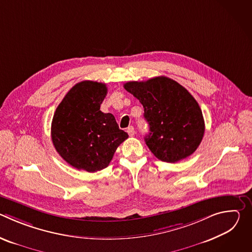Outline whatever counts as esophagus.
<instances>
[{
    "label": "esophagus",
    "instance_id": "obj_1",
    "mask_svg": "<svg viewBox=\"0 0 252 252\" xmlns=\"http://www.w3.org/2000/svg\"><path fill=\"white\" fill-rule=\"evenodd\" d=\"M126 132L128 133V135L129 136H133L134 135V132H135V130H134V127L133 126H128L127 127V129H126Z\"/></svg>",
    "mask_w": 252,
    "mask_h": 252
}]
</instances>
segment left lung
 Returning a JSON list of instances; mask_svg holds the SVG:
<instances>
[{"instance_id": "8db88e82", "label": "left lung", "mask_w": 252, "mask_h": 252, "mask_svg": "<svg viewBox=\"0 0 252 252\" xmlns=\"http://www.w3.org/2000/svg\"><path fill=\"white\" fill-rule=\"evenodd\" d=\"M124 87L145 109L143 117L150 125L145 140L156 158L176 162L195 152L205 126L200 107L187 89L162 76Z\"/></svg>"}]
</instances>
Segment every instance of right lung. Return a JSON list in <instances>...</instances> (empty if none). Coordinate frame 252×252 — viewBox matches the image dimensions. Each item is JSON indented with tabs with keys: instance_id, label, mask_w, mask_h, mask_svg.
Here are the masks:
<instances>
[{
	"instance_id": "obj_1",
	"label": "right lung",
	"mask_w": 252,
	"mask_h": 252,
	"mask_svg": "<svg viewBox=\"0 0 252 252\" xmlns=\"http://www.w3.org/2000/svg\"><path fill=\"white\" fill-rule=\"evenodd\" d=\"M107 93L105 84L84 81L71 88L58 105L52 122V140L71 166L89 172L101 170L128 134L112 114L99 109Z\"/></svg>"
}]
</instances>
